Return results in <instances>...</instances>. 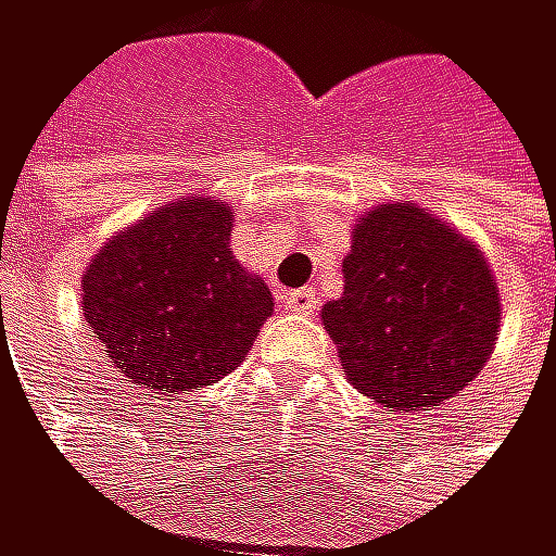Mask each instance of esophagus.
<instances>
[{
    "instance_id": "obj_1",
    "label": "esophagus",
    "mask_w": 556,
    "mask_h": 556,
    "mask_svg": "<svg viewBox=\"0 0 556 556\" xmlns=\"http://www.w3.org/2000/svg\"><path fill=\"white\" fill-rule=\"evenodd\" d=\"M285 308L294 315H315L318 308V294L312 288H301V291H288L285 294Z\"/></svg>"
}]
</instances>
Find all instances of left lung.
<instances>
[{"label":"left lung","mask_w":556,"mask_h":556,"mask_svg":"<svg viewBox=\"0 0 556 556\" xmlns=\"http://www.w3.org/2000/svg\"><path fill=\"white\" fill-rule=\"evenodd\" d=\"M344 291L321 308L348 381L394 410L460 394L494 354L501 298L481 244L414 202L357 218Z\"/></svg>","instance_id":"left-lung-1"}]
</instances>
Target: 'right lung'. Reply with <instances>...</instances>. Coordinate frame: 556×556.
<instances>
[{
	"instance_id": "1",
	"label": "right lung",
	"mask_w": 556,
	"mask_h": 556,
	"mask_svg": "<svg viewBox=\"0 0 556 556\" xmlns=\"http://www.w3.org/2000/svg\"><path fill=\"white\" fill-rule=\"evenodd\" d=\"M231 205L185 195L115 231L81 275L92 338L131 384L185 394L231 375L275 312L231 255Z\"/></svg>"
}]
</instances>
